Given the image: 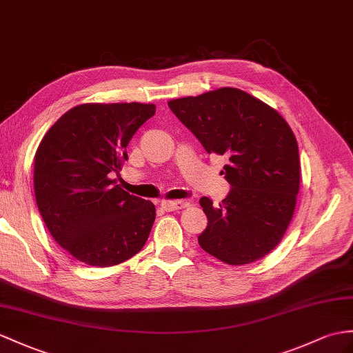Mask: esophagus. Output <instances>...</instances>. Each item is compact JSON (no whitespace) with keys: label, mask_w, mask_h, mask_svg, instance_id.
I'll return each instance as SVG.
<instances>
[{"label":"esophagus","mask_w":353,"mask_h":353,"mask_svg":"<svg viewBox=\"0 0 353 353\" xmlns=\"http://www.w3.org/2000/svg\"><path fill=\"white\" fill-rule=\"evenodd\" d=\"M160 205H161V208L166 211H176V210L185 208L188 203L184 201H163Z\"/></svg>","instance_id":"1"}]
</instances>
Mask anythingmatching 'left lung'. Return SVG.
<instances>
[{
    "instance_id": "1",
    "label": "left lung",
    "mask_w": 353,
    "mask_h": 353,
    "mask_svg": "<svg viewBox=\"0 0 353 353\" xmlns=\"http://www.w3.org/2000/svg\"><path fill=\"white\" fill-rule=\"evenodd\" d=\"M170 110L208 154L228 159L221 174L229 194L199 201L208 226L197 238L206 253L229 265L262 259L281 241L299 192L295 134L276 109L238 88L170 100Z\"/></svg>"
}]
</instances>
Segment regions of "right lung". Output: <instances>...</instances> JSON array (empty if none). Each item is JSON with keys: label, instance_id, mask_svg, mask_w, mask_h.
<instances>
[{"label": "right lung", "instance_id": "obj_1", "mask_svg": "<svg viewBox=\"0 0 353 353\" xmlns=\"http://www.w3.org/2000/svg\"><path fill=\"white\" fill-rule=\"evenodd\" d=\"M156 106L85 103L43 136L34 160V193L55 241L77 261L114 266L147 243L156 206L115 185L127 145Z\"/></svg>", "mask_w": 353, "mask_h": 353}]
</instances>
